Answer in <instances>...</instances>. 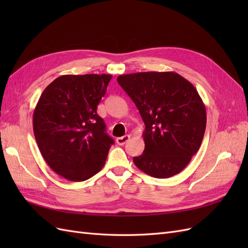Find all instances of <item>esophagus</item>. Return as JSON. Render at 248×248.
<instances>
[{
	"instance_id": "34e87169",
	"label": "esophagus",
	"mask_w": 248,
	"mask_h": 248,
	"mask_svg": "<svg viewBox=\"0 0 248 248\" xmlns=\"http://www.w3.org/2000/svg\"><path fill=\"white\" fill-rule=\"evenodd\" d=\"M129 139H130V136H128V134H126V136H124V137L117 138L116 141H117V144H118V145H120V146H123L124 144H126V142L129 140Z\"/></svg>"
}]
</instances>
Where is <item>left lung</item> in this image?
I'll use <instances>...</instances> for the list:
<instances>
[{
  "label": "left lung",
  "instance_id": "left-lung-1",
  "mask_svg": "<svg viewBox=\"0 0 248 248\" xmlns=\"http://www.w3.org/2000/svg\"><path fill=\"white\" fill-rule=\"evenodd\" d=\"M117 80L146 126L145 150L133 157L134 164L159 179L179 174L199 151L206 130V108L197 89L172 71L122 74Z\"/></svg>",
  "mask_w": 248,
  "mask_h": 248
}]
</instances>
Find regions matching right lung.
I'll use <instances>...</instances> for the list:
<instances>
[{
    "label": "right lung",
    "mask_w": 248,
    "mask_h": 248,
    "mask_svg": "<svg viewBox=\"0 0 248 248\" xmlns=\"http://www.w3.org/2000/svg\"><path fill=\"white\" fill-rule=\"evenodd\" d=\"M110 79V74L61 76L44 89L36 104L37 145L49 168L69 181L97 174L114 144L97 114Z\"/></svg>",
    "instance_id": "add662e5"
}]
</instances>
